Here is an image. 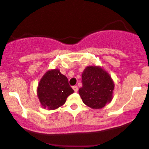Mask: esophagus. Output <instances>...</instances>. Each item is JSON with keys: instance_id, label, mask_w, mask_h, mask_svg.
<instances>
[{"instance_id": "obj_1", "label": "esophagus", "mask_w": 149, "mask_h": 149, "mask_svg": "<svg viewBox=\"0 0 149 149\" xmlns=\"http://www.w3.org/2000/svg\"><path fill=\"white\" fill-rule=\"evenodd\" d=\"M73 90H74V92H77L78 90H79V89H78V86H73Z\"/></svg>"}]
</instances>
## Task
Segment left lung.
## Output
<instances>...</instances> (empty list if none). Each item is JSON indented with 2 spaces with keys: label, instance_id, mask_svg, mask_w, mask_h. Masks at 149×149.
Wrapping results in <instances>:
<instances>
[{
  "label": "left lung",
  "instance_id": "1",
  "mask_svg": "<svg viewBox=\"0 0 149 149\" xmlns=\"http://www.w3.org/2000/svg\"><path fill=\"white\" fill-rule=\"evenodd\" d=\"M82 87L79 93L84 103L94 109L102 108L112 100L114 84L103 69L89 66L82 73Z\"/></svg>",
  "mask_w": 149,
  "mask_h": 149
}]
</instances>
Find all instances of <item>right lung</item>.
Returning <instances> with one entry per match:
<instances>
[{"label": "right lung", "mask_w": 149, "mask_h": 149, "mask_svg": "<svg viewBox=\"0 0 149 149\" xmlns=\"http://www.w3.org/2000/svg\"><path fill=\"white\" fill-rule=\"evenodd\" d=\"M73 92L67 77L57 69L49 70L44 74L37 90L41 105L49 110H54L63 105Z\"/></svg>", "instance_id": "add662e5"}]
</instances>
